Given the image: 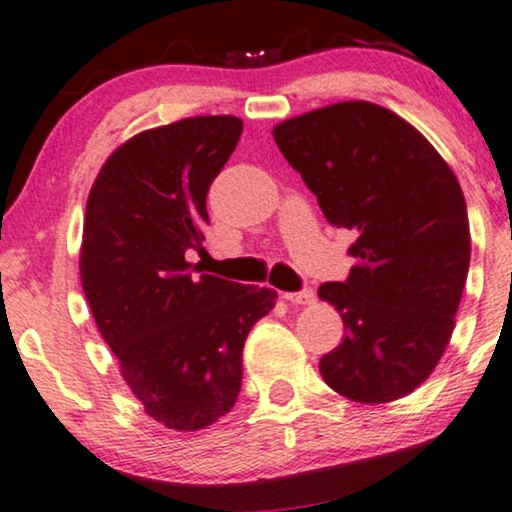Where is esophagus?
I'll return each instance as SVG.
<instances>
[{"label": "esophagus", "mask_w": 512, "mask_h": 512, "mask_svg": "<svg viewBox=\"0 0 512 512\" xmlns=\"http://www.w3.org/2000/svg\"><path fill=\"white\" fill-rule=\"evenodd\" d=\"M282 299H287L289 304H294V306H311L315 301V292L313 289H301V292L282 294Z\"/></svg>", "instance_id": "esophagus-1"}]
</instances>
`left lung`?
<instances>
[{
  "label": "left lung",
  "mask_w": 512,
  "mask_h": 512,
  "mask_svg": "<svg viewBox=\"0 0 512 512\" xmlns=\"http://www.w3.org/2000/svg\"><path fill=\"white\" fill-rule=\"evenodd\" d=\"M275 144L332 225L356 232L344 282L318 296L344 339L320 375L358 403L418 389L449 346L470 266V223L449 163L394 111L339 102L282 121Z\"/></svg>",
  "instance_id": "left-lung-1"
}]
</instances>
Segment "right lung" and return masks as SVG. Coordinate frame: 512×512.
I'll return each instance as SVG.
<instances>
[{"label":"right lung","instance_id":"right-lung-1","mask_svg":"<svg viewBox=\"0 0 512 512\" xmlns=\"http://www.w3.org/2000/svg\"><path fill=\"white\" fill-rule=\"evenodd\" d=\"M242 121L194 116L144 130L99 170L82 225L80 280L104 342L144 413L178 432L213 425L242 389L246 334L277 292L192 275L206 192Z\"/></svg>","mask_w":512,"mask_h":512}]
</instances>
